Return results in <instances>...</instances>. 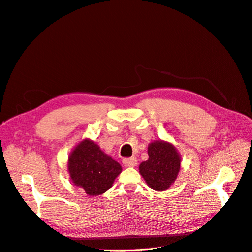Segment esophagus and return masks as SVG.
Returning a JSON list of instances; mask_svg holds the SVG:
<instances>
[{"label": "esophagus", "instance_id": "obj_1", "mask_svg": "<svg viewBox=\"0 0 252 252\" xmlns=\"http://www.w3.org/2000/svg\"><path fill=\"white\" fill-rule=\"evenodd\" d=\"M123 163L125 166H128V167H134L136 166L137 164V159L135 158H124L123 159Z\"/></svg>", "mask_w": 252, "mask_h": 252}]
</instances>
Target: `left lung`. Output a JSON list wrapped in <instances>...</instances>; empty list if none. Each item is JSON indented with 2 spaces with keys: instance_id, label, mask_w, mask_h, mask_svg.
<instances>
[{
  "instance_id": "left-lung-1",
  "label": "left lung",
  "mask_w": 252,
  "mask_h": 252,
  "mask_svg": "<svg viewBox=\"0 0 252 252\" xmlns=\"http://www.w3.org/2000/svg\"><path fill=\"white\" fill-rule=\"evenodd\" d=\"M148 159L139 165V172L154 190L163 191L173 185L181 169L182 158L172 143L154 140L148 144Z\"/></svg>"
}]
</instances>
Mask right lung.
Masks as SVG:
<instances>
[{
  "instance_id": "right-lung-1",
  "label": "right lung",
  "mask_w": 252,
  "mask_h": 252,
  "mask_svg": "<svg viewBox=\"0 0 252 252\" xmlns=\"http://www.w3.org/2000/svg\"><path fill=\"white\" fill-rule=\"evenodd\" d=\"M67 170L75 187L94 197L102 195L113 186L122 171V166L95 142L85 138L69 153Z\"/></svg>"
}]
</instances>
